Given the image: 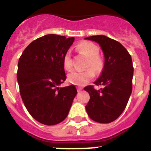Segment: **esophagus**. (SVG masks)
<instances>
[{
	"label": "esophagus",
	"instance_id": "1",
	"mask_svg": "<svg viewBox=\"0 0 151 151\" xmlns=\"http://www.w3.org/2000/svg\"><path fill=\"white\" fill-rule=\"evenodd\" d=\"M82 88H80V87H77V91H82Z\"/></svg>",
	"mask_w": 151,
	"mask_h": 151
}]
</instances>
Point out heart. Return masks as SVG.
I'll list each match as a JSON object with an SVG mask.
<instances>
[{
  "instance_id": "obj_1",
  "label": "heart",
  "mask_w": 151,
  "mask_h": 151,
  "mask_svg": "<svg viewBox=\"0 0 151 151\" xmlns=\"http://www.w3.org/2000/svg\"><path fill=\"white\" fill-rule=\"evenodd\" d=\"M76 50L78 52L85 54L89 58L87 67L91 69L85 71H73L68 75V81L71 84L84 86L93 78L94 76V70L96 73H99L103 69V61L98 57L99 47L91 41H82L76 46ZM63 66L66 70H70L73 67L72 56L70 51H67L63 57ZM92 69L91 70V69Z\"/></svg>"
}]
</instances>
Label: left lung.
I'll return each instance as SVG.
<instances>
[{
	"mask_svg": "<svg viewBox=\"0 0 151 151\" xmlns=\"http://www.w3.org/2000/svg\"><path fill=\"white\" fill-rule=\"evenodd\" d=\"M85 39L99 44L104 55L102 73L94 82L103 88L95 90L89 85L84 88L90 94L85 109L92 120L110 123L122 114L132 94L134 72L132 57L119 42L105 35Z\"/></svg>",
	"mask_w": 151,
	"mask_h": 151,
	"instance_id": "8db88e82",
	"label": "left lung"
}]
</instances>
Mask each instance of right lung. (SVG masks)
Masks as SVG:
<instances>
[{"mask_svg": "<svg viewBox=\"0 0 151 151\" xmlns=\"http://www.w3.org/2000/svg\"><path fill=\"white\" fill-rule=\"evenodd\" d=\"M74 40L47 35L29 44L19 60L21 97L30 115L44 125L63 121L77 94L73 85L59 88L66 78L63 57Z\"/></svg>", "mask_w": 151, "mask_h": 151, "instance_id": "add662e5", "label": "right lung"}]
</instances>
